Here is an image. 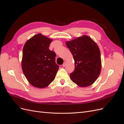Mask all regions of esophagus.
Instances as JSON below:
<instances>
[{"label": "esophagus", "instance_id": "esophagus-1", "mask_svg": "<svg viewBox=\"0 0 124 124\" xmlns=\"http://www.w3.org/2000/svg\"><path fill=\"white\" fill-rule=\"evenodd\" d=\"M66 65V62H63V64H62V66H63V67H65Z\"/></svg>", "mask_w": 124, "mask_h": 124}]
</instances>
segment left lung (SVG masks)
Listing matches in <instances>:
<instances>
[{
	"instance_id": "obj_1",
	"label": "left lung",
	"mask_w": 124,
	"mask_h": 124,
	"mask_svg": "<svg viewBox=\"0 0 124 124\" xmlns=\"http://www.w3.org/2000/svg\"><path fill=\"white\" fill-rule=\"evenodd\" d=\"M66 45L74 60L75 69L70 74L71 80L81 87L93 84L99 76L101 69L98 46L87 36L67 41Z\"/></svg>"
}]
</instances>
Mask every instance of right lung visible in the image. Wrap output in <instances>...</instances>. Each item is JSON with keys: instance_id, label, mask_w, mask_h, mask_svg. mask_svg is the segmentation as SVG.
I'll use <instances>...</instances> for the list:
<instances>
[{"instance_id": "1", "label": "right lung", "mask_w": 124, "mask_h": 124, "mask_svg": "<svg viewBox=\"0 0 124 124\" xmlns=\"http://www.w3.org/2000/svg\"><path fill=\"white\" fill-rule=\"evenodd\" d=\"M52 40L39 33L27 41L23 50L22 67L30 84L44 88L53 82L59 69L56 54L49 49Z\"/></svg>"}]
</instances>
